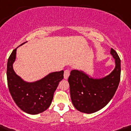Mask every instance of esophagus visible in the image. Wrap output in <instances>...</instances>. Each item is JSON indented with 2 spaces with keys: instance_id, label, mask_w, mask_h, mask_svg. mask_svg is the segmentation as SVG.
Masks as SVG:
<instances>
[{
  "instance_id": "1",
  "label": "esophagus",
  "mask_w": 131,
  "mask_h": 131,
  "mask_svg": "<svg viewBox=\"0 0 131 131\" xmlns=\"http://www.w3.org/2000/svg\"><path fill=\"white\" fill-rule=\"evenodd\" d=\"M69 75H70V71L69 69H66V71H64V79H68Z\"/></svg>"
}]
</instances>
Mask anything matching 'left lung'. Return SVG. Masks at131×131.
I'll use <instances>...</instances> for the list:
<instances>
[{
    "mask_svg": "<svg viewBox=\"0 0 131 131\" xmlns=\"http://www.w3.org/2000/svg\"><path fill=\"white\" fill-rule=\"evenodd\" d=\"M110 53L115 59V67L104 78L95 79L82 71H71L68 78L71 98L79 112H96L105 106L115 95L121 79V59L113 48Z\"/></svg>",
    "mask_w": 131,
    "mask_h": 131,
    "instance_id": "left-lung-1",
    "label": "left lung"
}]
</instances>
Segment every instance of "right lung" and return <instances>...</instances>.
I'll list each match as a JSON object with an SVG mask.
<instances>
[{
	"label": "right lung",
	"mask_w": 131,
	"mask_h": 131,
	"mask_svg": "<svg viewBox=\"0 0 131 131\" xmlns=\"http://www.w3.org/2000/svg\"><path fill=\"white\" fill-rule=\"evenodd\" d=\"M16 49L13 51L7 61V79L9 92L16 104L23 111L36 115L44 112L50 105L59 82L64 78V71L50 73L33 83L25 81L13 69Z\"/></svg>",
	"instance_id": "obj_1"
}]
</instances>
